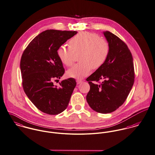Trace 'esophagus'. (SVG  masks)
I'll list each match as a JSON object with an SVG mask.
<instances>
[{"mask_svg":"<svg viewBox=\"0 0 155 155\" xmlns=\"http://www.w3.org/2000/svg\"><path fill=\"white\" fill-rule=\"evenodd\" d=\"M82 82H83V81H82L81 80H80V79L77 80V84H79L81 83Z\"/></svg>","mask_w":155,"mask_h":155,"instance_id":"34e87169","label":"esophagus"}]
</instances>
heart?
<instances>
[{
  "label": "heart",
  "mask_w": 155,
  "mask_h": 155,
  "mask_svg": "<svg viewBox=\"0 0 155 155\" xmlns=\"http://www.w3.org/2000/svg\"><path fill=\"white\" fill-rule=\"evenodd\" d=\"M78 53L81 62L67 71L69 77L81 78L88 75L91 69L102 67L109 56V46L96 33L83 31L69 40V46H62L57 51L59 60L67 67L72 65L75 54Z\"/></svg>",
  "instance_id": "1"
}]
</instances>
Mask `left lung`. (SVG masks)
<instances>
[{
    "instance_id": "8db88e82",
    "label": "left lung",
    "mask_w": 155,
    "mask_h": 155,
    "mask_svg": "<svg viewBox=\"0 0 155 155\" xmlns=\"http://www.w3.org/2000/svg\"><path fill=\"white\" fill-rule=\"evenodd\" d=\"M103 33L109 46V56L103 66L86 79L90 87L86 100L93 110L108 114L126 101L134 84L135 73L133 56L127 45L109 31ZM101 79L103 80L102 83ZM93 81L100 84H94Z\"/></svg>"
}]
</instances>
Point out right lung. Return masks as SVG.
Returning <instances> with one entry per match:
<instances>
[{"instance_id":"obj_1","label":"right lung","mask_w":155,"mask_h":155,"mask_svg":"<svg viewBox=\"0 0 155 155\" xmlns=\"http://www.w3.org/2000/svg\"><path fill=\"white\" fill-rule=\"evenodd\" d=\"M77 33L46 30L33 38L22 53L20 68L24 91L35 106L45 114L58 115L65 110L77 84L73 78L63 80L58 87L53 83L65 72L57 51Z\"/></svg>"}]
</instances>
